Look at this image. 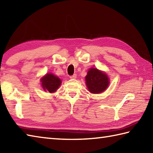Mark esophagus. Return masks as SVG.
Segmentation results:
<instances>
[{
	"label": "esophagus",
	"instance_id": "obj_1",
	"mask_svg": "<svg viewBox=\"0 0 153 153\" xmlns=\"http://www.w3.org/2000/svg\"><path fill=\"white\" fill-rule=\"evenodd\" d=\"M76 78V74H73V75H72V76H70V79H75Z\"/></svg>",
	"mask_w": 153,
	"mask_h": 153
}]
</instances>
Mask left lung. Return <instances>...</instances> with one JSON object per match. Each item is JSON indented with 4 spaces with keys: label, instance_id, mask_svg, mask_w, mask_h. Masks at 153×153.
Masks as SVG:
<instances>
[{
    "label": "left lung",
    "instance_id": "1",
    "mask_svg": "<svg viewBox=\"0 0 153 153\" xmlns=\"http://www.w3.org/2000/svg\"><path fill=\"white\" fill-rule=\"evenodd\" d=\"M85 80L89 92L93 94L102 93L108 88L110 83L107 74L96 68L89 69Z\"/></svg>",
    "mask_w": 153,
    "mask_h": 153
}]
</instances>
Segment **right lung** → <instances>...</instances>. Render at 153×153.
<instances>
[{
	"label": "right lung",
	"mask_w": 153,
	"mask_h": 153,
	"mask_svg": "<svg viewBox=\"0 0 153 153\" xmlns=\"http://www.w3.org/2000/svg\"><path fill=\"white\" fill-rule=\"evenodd\" d=\"M41 85L45 91H48L51 93L57 91L61 85V80L52 73H47L41 79Z\"/></svg>",
	"instance_id": "obj_1"
}]
</instances>
